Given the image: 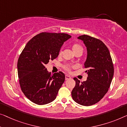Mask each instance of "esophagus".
<instances>
[{
	"label": "esophagus",
	"instance_id": "esophagus-1",
	"mask_svg": "<svg viewBox=\"0 0 127 127\" xmlns=\"http://www.w3.org/2000/svg\"><path fill=\"white\" fill-rule=\"evenodd\" d=\"M65 80H69V79H71V77L68 75H65Z\"/></svg>",
	"mask_w": 127,
	"mask_h": 127
}]
</instances>
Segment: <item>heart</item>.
Here are the masks:
<instances>
[{"mask_svg": "<svg viewBox=\"0 0 127 127\" xmlns=\"http://www.w3.org/2000/svg\"><path fill=\"white\" fill-rule=\"evenodd\" d=\"M72 48L73 51L74 52H76V51H79V50H83L82 47L81 46L80 44H76V43L73 44L72 45ZM62 50H60L59 51V56L62 55ZM64 69H65V71H67L68 72H70L71 70V67H70V66H65V67H64Z\"/></svg>", "mask_w": 127, "mask_h": 127, "instance_id": "obj_1", "label": "heart"}]
</instances>
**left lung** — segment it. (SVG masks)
Returning a JSON list of instances; mask_svg holds the SVG:
<instances>
[{
  "label": "left lung",
  "mask_w": 127,
  "mask_h": 127,
  "mask_svg": "<svg viewBox=\"0 0 127 127\" xmlns=\"http://www.w3.org/2000/svg\"><path fill=\"white\" fill-rule=\"evenodd\" d=\"M87 47V57L84 68L88 73L86 81L80 82L76 77L72 91V99L84 106H90L99 102L108 91L112 82L114 68L110 53L100 40L87 35L77 37Z\"/></svg>",
  "instance_id": "left-lung-1"
}]
</instances>
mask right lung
I'll return each mask as SVG.
<instances>
[{"label": "right lung", "instance_id": "obj_1", "mask_svg": "<svg viewBox=\"0 0 127 127\" xmlns=\"http://www.w3.org/2000/svg\"><path fill=\"white\" fill-rule=\"evenodd\" d=\"M71 37L64 33L41 32L22 51L18 61L19 80L24 95L33 103L44 105L56 99L65 75L60 71L51 75L45 65L58 57L64 42Z\"/></svg>", "mask_w": 127, "mask_h": 127}]
</instances>
